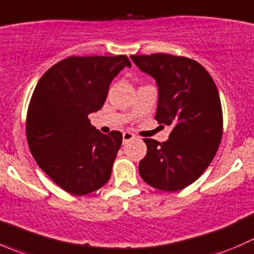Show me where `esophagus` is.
Wrapping results in <instances>:
<instances>
[{"label": "esophagus", "mask_w": 254, "mask_h": 254, "mask_svg": "<svg viewBox=\"0 0 254 254\" xmlns=\"http://www.w3.org/2000/svg\"><path fill=\"white\" fill-rule=\"evenodd\" d=\"M135 135L132 134V132H130V131H125V132H123V142L124 143H127V142H129L130 140H132V139H135Z\"/></svg>", "instance_id": "obj_1"}]
</instances>
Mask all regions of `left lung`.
<instances>
[{"instance_id": "8db88e82", "label": "left lung", "mask_w": 254, "mask_h": 254, "mask_svg": "<svg viewBox=\"0 0 254 254\" xmlns=\"http://www.w3.org/2000/svg\"><path fill=\"white\" fill-rule=\"evenodd\" d=\"M130 58L157 82L155 119L173 127L165 142L143 139L147 153L139 163L140 176L160 190H181L203 175L221 142L222 108L216 84L193 59L171 54Z\"/></svg>"}]
</instances>
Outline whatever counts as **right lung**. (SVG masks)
I'll list each match as a JSON object with an SVG mask.
<instances>
[{"instance_id":"1","label":"right lung","mask_w":254,"mask_h":254,"mask_svg":"<svg viewBox=\"0 0 254 254\" xmlns=\"http://www.w3.org/2000/svg\"><path fill=\"white\" fill-rule=\"evenodd\" d=\"M131 63L127 55L70 56L35 86L25 131L38 166L73 195L98 190L109 181L123 135L102 134L88 115L99 111L113 78Z\"/></svg>"}]
</instances>
